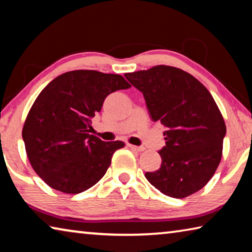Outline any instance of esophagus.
I'll return each mask as SVG.
<instances>
[{
	"label": "esophagus",
	"instance_id": "obj_1",
	"mask_svg": "<svg viewBox=\"0 0 252 252\" xmlns=\"http://www.w3.org/2000/svg\"><path fill=\"white\" fill-rule=\"evenodd\" d=\"M127 147H129L130 149H132V150L138 151V152H141V151L144 150L143 147H136V146H133V144H127Z\"/></svg>",
	"mask_w": 252,
	"mask_h": 252
}]
</instances>
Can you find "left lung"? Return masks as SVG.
<instances>
[{
    "mask_svg": "<svg viewBox=\"0 0 252 252\" xmlns=\"http://www.w3.org/2000/svg\"><path fill=\"white\" fill-rule=\"evenodd\" d=\"M125 76L142 92L150 118L165 127L161 167L146 173L148 181L172 198L202 189L220 163L227 131L211 93L194 76L173 66L157 65Z\"/></svg>",
    "mask_w": 252,
    "mask_h": 252,
    "instance_id": "obj_1",
    "label": "left lung"
}]
</instances>
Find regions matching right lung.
<instances>
[{
  "label": "right lung",
  "mask_w": 252,
  "mask_h": 252,
  "mask_svg": "<svg viewBox=\"0 0 252 252\" xmlns=\"http://www.w3.org/2000/svg\"><path fill=\"white\" fill-rule=\"evenodd\" d=\"M130 87L119 74L75 70L59 75L41 91L22 138L30 163L46 185L80 193L104 176L113 153L125 143L104 142L90 134L92 118L110 93Z\"/></svg>",
  "instance_id": "obj_1"
}]
</instances>
